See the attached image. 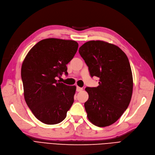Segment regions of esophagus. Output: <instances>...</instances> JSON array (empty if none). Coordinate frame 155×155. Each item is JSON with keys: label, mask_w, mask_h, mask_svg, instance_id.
<instances>
[{"label": "esophagus", "mask_w": 155, "mask_h": 155, "mask_svg": "<svg viewBox=\"0 0 155 155\" xmlns=\"http://www.w3.org/2000/svg\"><path fill=\"white\" fill-rule=\"evenodd\" d=\"M82 90H83V88H81V87H79L77 86V87H76V91H77V92L81 91Z\"/></svg>", "instance_id": "34e87169"}]
</instances>
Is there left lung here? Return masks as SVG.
<instances>
[{
    "mask_svg": "<svg viewBox=\"0 0 155 155\" xmlns=\"http://www.w3.org/2000/svg\"><path fill=\"white\" fill-rule=\"evenodd\" d=\"M91 77L100 78L97 87H86L89 99L84 106L87 117L99 127L117 120L130 102L133 79L128 58L115 45L89 41L79 49Z\"/></svg>",
    "mask_w": 155,
    "mask_h": 155,
    "instance_id": "1",
    "label": "left lung"
}]
</instances>
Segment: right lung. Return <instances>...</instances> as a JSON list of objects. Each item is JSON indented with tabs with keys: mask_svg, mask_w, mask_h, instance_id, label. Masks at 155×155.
Listing matches in <instances>:
<instances>
[{
	"mask_svg": "<svg viewBox=\"0 0 155 155\" xmlns=\"http://www.w3.org/2000/svg\"><path fill=\"white\" fill-rule=\"evenodd\" d=\"M78 48L74 40L44 39L33 47L23 62L21 79L24 97L36 117L47 124L62 122L74 103L76 86L58 81L68 74L66 64Z\"/></svg>",
	"mask_w": 155,
	"mask_h": 155,
	"instance_id": "1",
	"label": "right lung"
}]
</instances>
